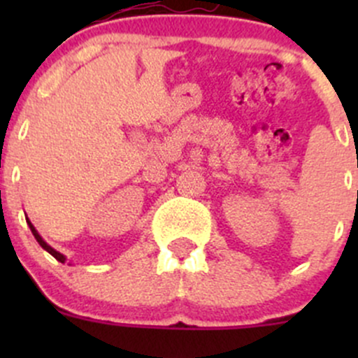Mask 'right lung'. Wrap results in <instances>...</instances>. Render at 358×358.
I'll list each match as a JSON object with an SVG mask.
<instances>
[{"label": "right lung", "instance_id": "obj_1", "mask_svg": "<svg viewBox=\"0 0 358 358\" xmlns=\"http://www.w3.org/2000/svg\"><path fill=\"white\" fill-rule=\"evenodd\" d=\"M25 222H27V225H29V229H31V232H32V236H34V239L36 241H38V243H39V246H41L43 249H45V251H48L50 252V255H52L53 256V258H57V259H59V262L60 263H66V256H64L62 255V252H59V251H55V249H53L52 246H50V244H46L45 243V239H43V237L41 236H39V234H38V230H36L34 229V225H32V223H31V220H29V218H25Z\"/></svg>", "mask_w": 358, "mask_h": 358}]
</instances>
